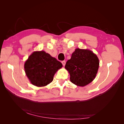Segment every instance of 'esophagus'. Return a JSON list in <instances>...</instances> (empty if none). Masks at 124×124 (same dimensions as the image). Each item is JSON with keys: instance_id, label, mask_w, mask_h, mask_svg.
<instances>
[{"instance_id": "34e87169", "label": "esophagus", "mask_w": 124, "mask_h": 124, "mask_svg": "<svg viewBox=\"0 0 124 124\" xmlns=\"http://www.w3.org/2000/svg\"><path fill=\"white\" fill-rule=\"evenodd\" d=\"M62 64L63 66H65V65H66V62H65V61H62Z\"/></svg>"}]
</instances>
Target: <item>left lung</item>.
<instances>
[{
	"label": "left lung",
	"instance_id": "left-lung-1",
	"mask_svg": "<svg viewBox=\"0 0 124 124\" xmlns=\"http://www.w3.org/2000/svg\"><path fill=\"white\" fill-rule=\"evenodd\" d=\"M99 66L97 56L87 49L76 48L67 62L65 68L70 74V81L83 87L95 79Z\"/></svg>",
	"mask_w": 124,
	"mask_h": 124
}]
</instances>
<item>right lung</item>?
<instances>
[{
    "mask_svg": "<svg viewBox=\"0 0 124 124\" xmlns=\"http://www.w3.org/2000/svg\"><path fill=\"white\" fill-rule=\"evenodd\" d=\"M62 63L44 51H35L24 64L26 75L31 83L43 87L53 81L54 74L62 68Z\"/></svg>",
    "mask_w": 124,
    "mask_h": 124,
    "instance_id": "1",
    "label": "right lung"
}]
</instances>
